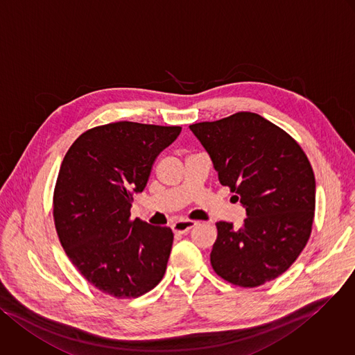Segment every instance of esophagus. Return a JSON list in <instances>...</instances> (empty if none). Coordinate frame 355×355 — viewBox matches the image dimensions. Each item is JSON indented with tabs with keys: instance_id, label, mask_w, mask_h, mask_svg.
I'll return each mask as SVG.
<instances>
[{
	"instance_id": "esophagus-1",
	"label": "esophagus",
	"mask_w": 355,
	"mask_h": 355,
	"mask_svg": "<svg viewBox=\"0 0 355 355\" xmlns=\"http://www.w3.org/2000/svg\"><path fill=\"white\" fill-rule=\"evenodd\" d=\"M197 225L196 221H189V220H180V221H176L173 225H172V230L175 234H186L189 232L191 228H194Z\"/></svg>"
}]
</instances>
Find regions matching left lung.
<instances>
[{
    "mask_svg": "<svg viewBox=\"0 0 355 355\" xmlns=\"http://www.w3.org/2000/svg\"><path fill=\"white\" fill-rule=\"evenodd\" d=\"M190 130L248 217L239 230L216 224L212 268L239 287L277 278L297 260L312 231L316 184L305 153L284 130L250 112Z\"/></svg>",
    "mask_w": 355,
    "mask_h": 355,
    "instance_id": "left-lung-1",
    "label": "left lung"
}]
</instances>
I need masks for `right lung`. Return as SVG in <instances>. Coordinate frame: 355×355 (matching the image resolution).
<instances>
[{
  "label": "right lung",
  "instance_id": "obj_1",
  "mask_svg": "<svg viewBox=\"0 0 355 355\" xmlns=\"http://www.w3.org/2000/svg\"><path fill=\"white\" fill-rule=\"evenodd\" d=\"M182 127L117 121L81 134L65 154L55 189L54 223L73 264L94 287L137 298L162 279L173 234L130 220L132 194L147 186L155 158Z\"/></svg>",
  "mask_w": 355,
  "mask_h": 355
}]
</instances>
